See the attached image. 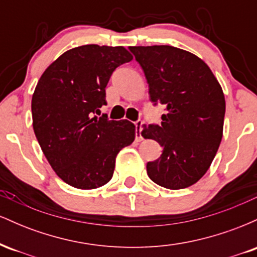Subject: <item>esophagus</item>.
<instances>
[{
    "label": "esophagus",
    "mask_w": 257,
    "mask_h": 257,
    "mask_svg": "<svg viewBox=\"0 0 257 257\" xmlns=\"http://www.w3.org/2000/svg\"><path fill=\"white\" fill-rule=\"evenodd\" d=\"M143 125L144 122L141 119H138L137 122H135V135H137L138 141L143 140V134H141V132H143Z\"/></svg>",
    "instance_id": "34e87169"
}]
</instances>
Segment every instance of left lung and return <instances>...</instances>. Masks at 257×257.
<instances>
[{
    "mask_svg": "<svg viewBox=\"0 0 257 257\" xmlns=\"http://www.w3.org/2000/svg\"><path fill=\"white\" fill-rule=\"evenodd\" d=\"M140 64L155 105L166 106L161 124L144 125L143 137L163 147L146 166L153 182L170 190L196 184L219 149L226 102L222 88L202 59L172 46L129 47Z\"/></svg>",
    "mask_w": 257,
    "mask_h": 257,
    "instance_id": "1",
    "label": "left lung"
}]
</instances>
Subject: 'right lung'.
I'll use <instances>...</instances> for the list:
<instances>
[{
  "mask_svg": "<svg viewBox=\"0 0 257 257\" xmlns=\"http://www.w3.org/2000/svg\"><path fill=\"white\" fill-rule=\"evenodd\" d=\"M124 47L85 44L60 55L41 76L32 95V125L57 175L81 190L104 186L118 152L135 139L129 120L98 117L112 72L129 63Z\"/></svg>",
  "mask_w": 257,
  "mask_h": 257,
  "instance_id": "1",
  "label": "right lung"
}]
</instances>
